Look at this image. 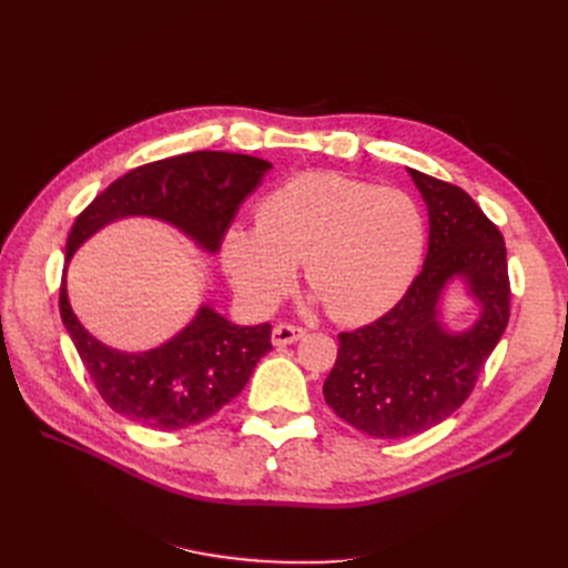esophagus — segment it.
Listing matches in <instances>:
<instances>
[{"label": "esophagus", "instance_id": "obj_1", "mask_svg": "<svg viewBox=\"0 0 568 568\" xmlns=\"http://www.w3.org/2000/svg\"><path fill=\"white\" fill-rule=\"evenodd\" d=\"M303 334H305L303 326L277 324L272 329V343H274V346H291V343H296L298 338H303Z\"/></svg>", "mask_w": 568, "mask_h": 568}]
</instances>
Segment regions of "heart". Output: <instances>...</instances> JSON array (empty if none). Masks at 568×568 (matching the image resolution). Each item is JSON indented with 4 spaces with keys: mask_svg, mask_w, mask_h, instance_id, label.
<instances>
[{
    "mask_svg": "<svg viewBox=\"0 0 568 568\" xmlns=\"http://www.w3.org/2000/svg\"><path fill=\"white\" fill-rule=\"evenodd\" d=\"M222 265L236 296L267 313L296 280L346 324L382 317L419 270L424 217L398 189H376L338 173H301L257 203L255 227L222 236Z\"/></svg>",
    "mask_w": 568,
    "mask_h": 568,
    "instance_id": "heart-1",
    "label": "heart"
}]
</instances>
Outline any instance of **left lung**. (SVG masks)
I'll return each instance as SVG.
<instances>
[{
	"label": "left lung",
	"instance_id": "8db88e82",
	"mask_svg": "<svg viewBox=\"0 0 568 568\" xmlns=\"http://www.w3.org/2000/svg\"><path fill=\"white\" fill-rule=\"evenodd\" d=\"M428 209V251L405 296L376 322L338 334L324 382L336 415L374 438H407L448 419L469 398L509 322L505 239L464 189L407 168ZM455 276L481 313L448 333L439 296Z\"/></svg>",
	"mask_w": 568,
	"mask_h": 568
}]
</instances>
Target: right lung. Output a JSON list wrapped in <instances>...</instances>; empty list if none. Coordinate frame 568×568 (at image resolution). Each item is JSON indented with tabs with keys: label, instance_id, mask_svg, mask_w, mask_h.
Returning <instances> with one entry per match:
<instances>
[{
	"label": "right lung",
	"instance_id": "1",
	"mask_svg": "<svg viewBox=\"0 0 568 568\" xmlns=\"http://www.w3.org/2000/svg\"><path fill=\"white\" fill-rule=\"evenodd\" d=\"M272 163L227 151H194L130 170L109 184L73 222L65 265L101 227L123 217H153L178 227L205 253H215L239 205L263 182ZM59 311L84 369L106 405L136 424L178 432L209 419L236 398L267 351L272 326H239L201 305L163 346L125 353L94 338L68 303L65 270Z\"/></svg>",
	"mask_w": 568,
	"mask_h": 568
}]
</instances>
